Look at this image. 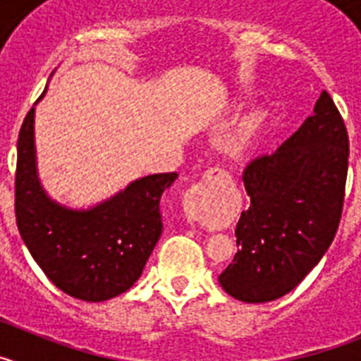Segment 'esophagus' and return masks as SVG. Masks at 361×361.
Segmentation results:
<instances>
[{
    "label": "esophagus",
    "instance_id": "1",
    "mask_svg": "<svg viewBox=\"0 0 361 361\" xmlns=\"http://www.w3.org/2000/svg\"><path fill=\"white\" fill-rule=\"evenodd\" d=\"M229 177L222 168H209V170L204 171L202 183L193 186L191 190H188L183 197V209L186 213L188 220H197L200 215V204L204 202V191L202 184L208 183V180H219V178Z\"/></svg>",
    "mask_w": 361,
    "mask_h": 361
}]
</instances>
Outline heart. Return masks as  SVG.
Listing matches in <instances>:
<instances>
[{
    "label": "heart",
    "instance_id": "heart-1",
    "mask_svg": "<svg viewBox=\"0 0 361 361\" xmlns=\"http://www.w3.org/2000/svg\"><path fill=\"white\" fill-rule=\"evenodd\" d=\"M264 121H266V110L264 108H255L250 114H245L240 119L235 132L231 133L228 141V148L231 152H242L253 142L257 133L262 128Z\"/></svg>",
    "mask_w": 361,
    "mask_h": 361
}]
</instances>
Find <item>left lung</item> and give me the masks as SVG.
<instances>
[{
    "mask_svg": "<svg viewBox=\"0 0 361 361\" xmlns=\"http://www.w3.org/2000/svg\"><path fill=\"white\" fill-rule=\"evenodd\" d=\"M349 137L327 92L276 152L245 166L251 199L235 235L238 251L219 275L233 298L264 304L288 295L329 250L345 195Z\"/></svg>",
    "mask_w": 361,
    "mask_h": 361,
    "instance_id": "8db88e82",
    "label": "left lung"
}]
</instances>
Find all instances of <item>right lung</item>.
Segmentation results:
<instances>
[{
    "instance_id": "right-lung-1",
    "label": "right lung",
    "mask_w": 361,
    "mask_h": 361,
    "mask_svg": "<svg viewBox=\"0 0 361 361\" xmlns=\"http://www.w3.org/2000/svg\"><path fill=\"white\" fill-rule=\"evenodd\" d=\"M34 117L32 106L19 130L16 168V222L25 245L54 286L73 298L104 302L128 291L161 238V197L178 175H146L90 208H68L39 180Z\"/></svg>"
}]
</instances>
